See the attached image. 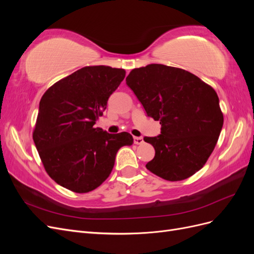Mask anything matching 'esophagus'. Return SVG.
<instances>
[{"label":"esophagus","mask_w":254,"mask_h":254,"mask_svg":"<svg viewBox=\"0 0 254 254\" xmlns=\"http://www.w3.org/2000/svg\"><path fill=\"white\" fill-rule=\"evenodd\" d=\"M133 143L136 144V145L143 144V143H144L143 137H141V136H134V137H133Z\"/></svg>","instance_id":"34e87169"}]
</instances>
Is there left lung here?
Returning a JSON list of instances; mask_svg holds the SVG:
<instances>
[{
	"instance_id": "8db88e82",
	"label": "left lung",
	"mask_w": 254,
	"mask_h": 254,
	"mask_svg": "<svg viewBox=\"0 0 254 254\" xmlns=\"http://www.w3.org/2000/svg\"><path fill=\"white\" fill-rule=\"evenodd\" d=\"M126 83L148 117L161 124L160 135L144 137L156 151L146 168L168 181L201 170L224 124L215 90L183 68L156 64L133 68Z\"/></svg>"
}]
</instances>
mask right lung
<instances>
[{"mask_svg":"<svg viewBox=\"0 0 254 254\" xmlns=\"http://www.w3.org/2000/svg\"><path fill=\"white\" fill-rule=\"evenodd\" d=\"M124 68L90 65L50 87L41 97L33 139L45 172L74 193H88L108 178L118 150L133 143L94 124L125 78Z\"/></svg>","mask_w":254,"mask_h":254,"instance_id":"1","label":"right lung"}]
</instances>
